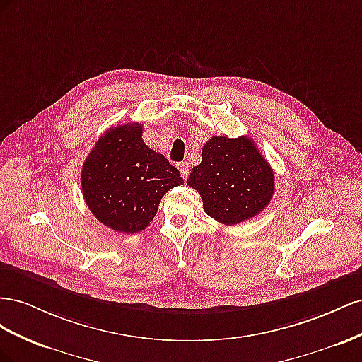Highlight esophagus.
Instances as JSON below:
<instances>
[{
  "mask_svg": "<svg viewBox=\"0 0 362 362\" xmlns=\"http://www.w3.org/2000/svg\"><path fill=\"white\" fill-rule=\"evenodd\" d=\"M179 171H180V174H182V177H183L185 180H187L188 175H189V167H188V163H187V162L179 163Z\"/></svg>",
  "mask_w": 362,
  "mask_h": 362,
  "instance_id": "1",
  "label": "esophagus"
}]
</instances>
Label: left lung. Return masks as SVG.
Masks as SVG:
<instances>
[{"label":"left lung","instance_id":"1","mask_svg":"<svg viewBox=\"0 0 362 362\" xmlns=\"http://www.w3.org/2000/svg\"><path fill=\"white\" fill-rule=\"evenodd\" d=\"M188 185L200 192L206 214L233 226L267 208L274 194V174L250 138L212 136Z\"/></svg>","mask_w":362,"mask_h":362}]
</instances>
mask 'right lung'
<instances>
[{"label":"right lung","instance_id":"1","mask_svg":"<svg viewBox=\"0 0 362 362\" xmlns=\"http://www.w3.org/2000/svg\"><path fill=\"white\" fill-rule=\"evenodd\" d=\"M182 183L179 170L144 144L139 122L106 130L81 168V191L89 211L121 233L146 229L163 194Z\"/></svg>","mask_w":362,"mask_h":362}]
</instances>
